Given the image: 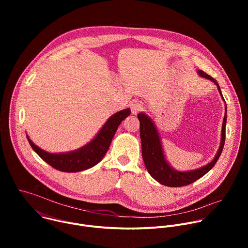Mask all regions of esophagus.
Segmentation results:
<instances>
[{"instance_id":"obj_1","label":"esophagus","mask_w":248,"mask_h":248,"mask_svg":"<svg viewBox=\"0 0 248 248\" xmlns=\"http://www.w3.org/2000/svg\"><path fill=\"white\" fill-rule=\"evenodd\" d=\"M142 109H143L142 105H141L139 102H137V101L131 102V104H130V110H131V113L133 115H136L137 113H139Z\"/></svg>"}]
</instances>
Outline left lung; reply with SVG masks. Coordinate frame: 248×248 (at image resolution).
<instances>
[{"label":"left lung","mask_w":248,"mask_h":248,"mask_svg":"<svg viewBox=\"0 0 248 248\" xmlns=\"http://www.w3.org/2000/svg\"><path fill=\"white\" fill-rule=\"evenodd\" d=\"M200 77L205 78L213 81L218 89L220 94L222 95L220 86L218 82L212 77L207 75L202 70H198ZM223 97V95H222ZM227 108V106H226ZM140 122V139H141V147H142V158L148 172L151 174L153 179H155L158 183L163 186H167L170 187H180L190 185L200 179L201 176L206 174L212 168H213L220 158L222 151L225 145L226 139V123H227V112L224 117L223 122V129H222V139H221V146L219 151L213 161L210 162L208 165L189 171H179L173 170L166 161L161 140L158 134V131L151 121V119L145 114H138L137 116Z\"/></svg>","instance_id":"obj_1"}]
</instances>
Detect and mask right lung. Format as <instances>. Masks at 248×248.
<instances>
[{
  "mask_svg": "<svg viewBox=\"0 0 248 248\" xmlns=\"http://www.w3.org/2000/svg\"><path fill=\"white\" fill-rule=\"evenodd\" d=\"M129 115V109H124L116 113L106 122L90 143L77 151L69 153H48L37 147L29 139V137L27 135L26 136L32 149L54 169L65 172L80 171L95 166L102 160L104 155L107 153L112 139L122 121H124Z\"/></svg>",
  "mask_w": 248,
  "mask_h": 248,
  "instance_id": "1",
  "label": "right lung"
}]
</instances>
